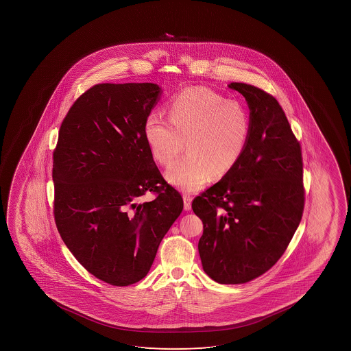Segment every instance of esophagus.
Returning <instances> with one entry per match:
<instances>
[{
    "mask_svg": "<svg viewBox=\"0 0 351 351\" xmlns=\"http://www.w3.org/2000/svg\"><path fill=\"white\" fill-rule=\"evenodd\" d=\"M192 200L193 197L191 195H188V194H184L183 195V202H184V210H187L189 211L191 210V207H192Z\"/></svg>",
    "mask_w": 351,
    "mask_h": 351,
    "instance_id": "34e87169",
    "label": "esophagus"
}]
</instances>
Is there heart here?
<instances>
[{
	"label": "heart",
	"mask_w": 351,
	"mask_h": 351,
	"mask_svg": "<svg viewBox=\"0 0 351 351\" xmlns=\"http://www.w3.org/2000/svg\"><path fill=\"white\" fill-rule=\"evenodd\" d=\"M145 139L154 158L170 164L167 178L187 192L221 178L239 163L250 138V120L243 106L206 87L186 88L173 97L170 119L154 112L145 122Z\"/></svg>",
	"instance_id": "b5f03b06"
}]
</instances>
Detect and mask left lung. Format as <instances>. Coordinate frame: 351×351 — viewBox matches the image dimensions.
<instances>
[{"instance_id":"left-lung-1","label":"left lung","mask_w":351,"mask_h":351,"mask_svg":"<svg viewBox=\"0 0 351 351\" xmlns=\"http://www.w3.org/2000/svg\"><path fill=\"white\" fill-rule=\"evenodd\" d=\"M250 106V132L235 168L195 197L204 224L202 269L217 283L243 284L274 266L304 207L301 146L282 106L261 88L231 82Z\"/></svg>"}]
</instances>
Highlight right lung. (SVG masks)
Wrapping results in <instances>:
<instances>
[{
	"mask_svg": "<svg viewBox=\"0 0 351 351\" xmlns=\"http://www.w3.org/2000/svg\"><path fill=\"white\" fill-rule=\"evenodd\" d=\"M162 88L98 84L74 101L53 154V216L75 259L106 283L127 287L149 274L159 243L183 210L145 139ZM146 191L152 202L139 204Z\"/></svg>",
	"mask_w": 351,
	"mask_h": 351,
	"instance_id": "add662e5",
	"label": "right lung"
}]
</instances>
